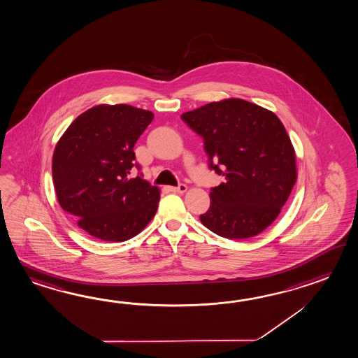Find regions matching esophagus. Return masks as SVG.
I'll use <instances>...</instances> for the list:
<instances>
[{"instance_id":"34e87169","label":"esophagus","mask_w":358,"mask_h":358,"mask_svg":"<svg viewBox=\"0 0 358 358\" xmlns=\"http://www.w3.org/2000/svg\"><path fill=\"white\" fill-rule=\"evenodd\" d=\"M169 190L172 191V192H178V194H183V192H186L187 191V186L186 185H178L177 187H169Z\"/></svg>"}]
</instances>
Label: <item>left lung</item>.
<instances>
[{
    "mask_svg": "<svg viewBox=\"0 0 358 358\" xmlns=\"http://www.w3.org/2000/svg\"><path fill=\"white\" fill-rule=\"evenodd\" d=\"M204 138L210 168L224 182L210 191L201 223L231 240L253 238L273 222L296 181L295 150L273 111L224 99L181 115Z\"/></svg>",
    "mask_w": 358,
    "mask_h": 358,
    "instance_id": "1",
    "label": "left lung"
}]
</instances>
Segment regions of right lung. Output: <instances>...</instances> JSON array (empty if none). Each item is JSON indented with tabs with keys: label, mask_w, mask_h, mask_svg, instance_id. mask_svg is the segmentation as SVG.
I'll list each match as a JSON object with an SVG mask.
<instances>
[{
	"label": "right lung",
	"mask_w": 358,
	"mask_h": 358,
	"mask_svg": "<svg viewBox=\"0 0 358 358\" xmlns=\"http://www.w3.org/2000/svg\"><path fill=\"white\" fill-rule=\"evenodd\" d=\"M154 114L132 105L100 103L66 128L52 155L60 207L82 230L103 241H126L157 213L160 190L131 177L135 146Z\"/></svg>",
	"instance_id": "right-lung-1"
}]
</instances>
